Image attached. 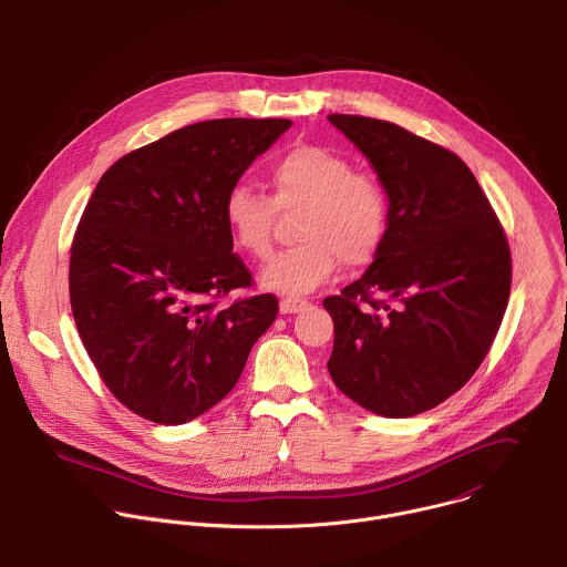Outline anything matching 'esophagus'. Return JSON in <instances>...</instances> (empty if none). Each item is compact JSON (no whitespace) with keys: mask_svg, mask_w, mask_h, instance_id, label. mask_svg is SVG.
<instances>
[{"mask_svg":"<svg viewBox=\"0 0 567 567\" xmlns=\"http://www.w3.org/2000/svg\"><path fill=\"white\" fill-rule=\"evenodd\" d=\"M309 307V300L305 298H296V296H287L280 300V311L282 313H300Z\"/></svg>","mask_w":567,"mask_h":567,"instance_id":"obj_1","label":"esophagus"}]
</instances>
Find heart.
<instances>
[{
	"instance_id": "heart-1",
	"label": "heart",
	"mask_w": 567,
	"mask_h": 567,
	"mask_svg": "<svg viewBox=\"0 0 567 567\" xmlns=\"http://www.w3.org/2000/svg\"><path fill=\"white\" fill-rule=\"evenodd\" d=\"M271 196L234 185L223 203L231 243L254 260L274 251L278 209L296 212L298 238L305 240L276 256L262 271V285L282 293H307L327 282L344 262L371 265L384 247L391 225L386 185L373 172L324 145L289 150L269 167Z\"/></svg>"
}]
</instances>
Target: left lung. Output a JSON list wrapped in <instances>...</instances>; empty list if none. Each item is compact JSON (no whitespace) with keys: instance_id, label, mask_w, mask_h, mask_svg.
<instances>
[{"instance_id":"8db88e82","label":"left lung","mask_w":567,"mask_h":567,"mask_svg":"<svg viewBox=\"0 0 567 567\" xmlns=\"http://www.w3.org/2000/svg\"><path fill=\"white\" fill-rule=\"evenodd\" d=\"M371 161L391 198L382 251L324 298L336 386L384 417H413L457 393L502 327L513 282L506 231L471 167L395 123L327 116Z\"/></svg>"}]
</instances>
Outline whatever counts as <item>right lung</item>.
I'll list each match as a JSON object with an SVG mask.
<instances>
[{"label":"right lung","instance_id":"1","mask_svg":"<svg viewBox=\"0 0 567 567\" xmlns=\"http://www.w3.org/2000/svg\"><path fill=\"white\" fill-rule=\"evenodd\" d=\"M289 118H214L121 156L70 247V307L110 393L134 415L185 424L238 382L278 298L254 287L223 218L227 192Z\"/></svg>","mask_w":567,"mask_h":567}]
</instances>
